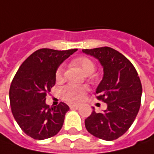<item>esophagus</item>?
Returning <instances> with one entry per match:
<instances>
[{"label":"esophagus","mask_w":154,"mask_h":154,"mask_svg":"<svg viewBox=\"0 0 154 154\" xmlns=\"http://www.w3.org/2000/svg\"><path fill=\"white\" fill-rule=\"evenodd\" d=\"M79 105H77V104H74V105H70V109H79Z\"/></svg>","instance_id":"1"}]
</instances>
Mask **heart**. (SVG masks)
I'll return each mask as SVG.
<instances>
[{
	"label": "heart",
	"instance_id": "obj_1",
	"mask_svg": "<svg viewBox=\"0 0 154 154\" xmlns=\"http://www.w3.org/2000/svg\"><path fill=\"white\" fill-rule=\"evenodd\" d=\"M75 66L79 67L85 75L92 74L95 70V65L91 59L87 57H79L74 60L73 62ZM64 74V67L60 66L56 71V79L61 80ZM87 92V87L82 86H76L69 84L64 86L61 91V94L63 99L69 103H78L83 101Z\"/></svg>",
	"mask_w": 154,
	"mask_h": 154
}]
</instances>
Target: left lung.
<instances>
[{
	"instance_id": "1",
	"label": "left lung",
	"mask_w": 154,
	"mask_h": 154,
	"mask_svg": "<svg viewBox=\"0 0 154 154\" xmlns=\"http://www.w3.org/2000/svg\"><path fill=\"white\" fill-rule=\"evenodd\" d=\"M98 60L103 67V79L96 89L98 99L107 109L95 112L85 120L89 133L104 140L122 136L132 125L138 114L142 86L133 64L118 51L109 47L82 50Z\"/></svg>"
}]
</instances>
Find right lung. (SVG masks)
Wrapping results in <instances>:
<instances>
[{"label": "right lung", "mask_w": 154, "mask_h": 154, "mask_svg": "<svg viewBox=\"0 0 154 154\" xmlns=\"http://www.w3.org/2000/svg\"><path fill=\"white\" fill-rule=\"evenodd\" d=\"M75 51L38 50L15 74L9 90L11 109L21 129L33 139L51 138L62 128L69 107L62 102L50 107L45 97L56 84L57 68Z\"/></svg>", "instance_id": "add662e5"}]
</instances>
